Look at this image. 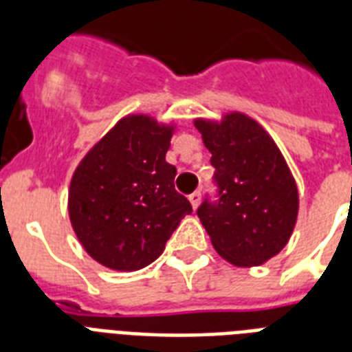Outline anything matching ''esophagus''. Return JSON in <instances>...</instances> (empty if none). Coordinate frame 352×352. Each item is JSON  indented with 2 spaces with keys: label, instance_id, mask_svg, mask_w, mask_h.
<instances>
[{
  "label": "esophagus",
  "instance_id": "obj_1",
  "mask_svg": "<svg viewBox=\"0 0 352 352\" xmlns=\"http://www.w3.org/2000/svg\"><path fill=\"white\" fill-rule=\"evenodd\" d=\"M190 203H192V206H193V210L197 208L199 206V203H201V192H193V193H190Z\"/></svg>",
  "mask_w": 352,
  "mask_h": 352
}]
</instances>
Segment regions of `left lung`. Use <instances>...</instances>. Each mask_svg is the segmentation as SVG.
I'll return each instance as SVG.
<instances>
[{
  "label": "left lung",
  "instance_id": "1",
  "mask_svg": "<svg viewBox=\"0 0 352 352\" xmlns=\"http://www.w3.org/2000/svg\"><path fill=\"white\" fill-rule=\"evenodd\" d=\"M212 153L219 199L197 215L223 259L257 267L283 250L298 219V186L272 137L254 118L228 113L223 120L197 118Z\"/></svg>",
  "mask_w": 352,
  "mask_h": 352
}]
</instances>
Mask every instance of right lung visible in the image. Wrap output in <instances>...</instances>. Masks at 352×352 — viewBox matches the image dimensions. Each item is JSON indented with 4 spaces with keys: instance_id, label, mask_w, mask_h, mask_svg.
<instances>
[{
    "instance_id": "1",
    "label": "right lung",
    "mask_w": 352,
    "mask_h": 352,
    "mask_svg": "<svg viewBox=\"0 0 352 352\" xmlns=\"http://www.w3.org/2000/svg\"><path fill=\"white\" fill-rule=\"evenodd\" d=\"M175 126L148 115L117 122L74 170L69 219L95 261L131 272L162 254L192 204L175 190V166L166 162Z\"/></svg>"
}]
</instances>
